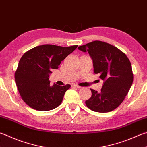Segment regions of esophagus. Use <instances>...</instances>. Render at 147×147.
Segmentation results:
<instances>
[{"label":"esophagus","instance_id":"1","mask_svg":"<svg viewBox=\"0 0 147 147\" xmlns=\"http://www.w3.org/2000/svg\"><path fill=\"white\" fill-rule=\"evenodd\" d=\"M72 87H76V88H78V89H80V88H81V87H80L79 85H76V84H72V85H71Z\"/></svg>","mask_w":147,"mask_h":147}]
</instances>
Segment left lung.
I'll list each match as a JSON object with an SVG mask.
<instances>
[{
    "label": "left lung",
    "mask_w": 147,
    "mask_h": 147,
    "mask_svg": "<svg viewBox=\"0 0 147 147\" xmlns=\"http://www.w3.org/2000/svg\"><path fill=\"white\" fill-rule=\"evenodd\" d=\"M78 49L89 53L94 73L103 80L100 92L90 89L92 96L85 104L90 110L98 113L114 110L124 100L133 82L132 65L129 58L115 46L101 41L92 42Z\"/></svg>",
    "instance_id": "left-lung-1"
}]
</instances>
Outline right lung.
Segmentation results:
<instances>
[{
    "mask_svg": "<svg viewBox=\"0 0 147 147\" xmlns=\"http://www.w3.org/2000/svg\"><path fill=\"white\" fill-rule=\"evenodd\" d=\"M77 47L46 44L24 54L15 73V80L22 99L28 105L37 111H47L60 105L71 85H50V74Z\"/></svg>",
    "mask_w": 147,
    "mask_h": 147,
    "instance_id": "add662e5",
    "label": "right lung"
}]
</instances>
